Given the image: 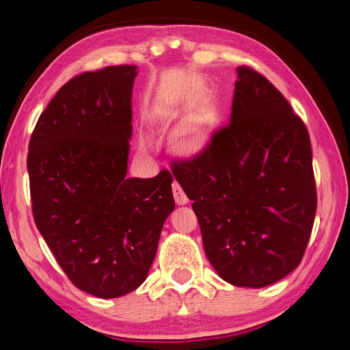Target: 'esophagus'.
Wrapping results in <instances>:
<instances>
[{
	"label": "esophagus",
	"instance_id": "1",
	"mask_svg": "<svg viewBox=\"0 0 350 350\" xmlns=\"http://www.w3.org/2000/svg\"><path fill=\"white\" fill-rule=\"evenodd\" d=\"M173 194H174V200H176L177 205H185V204H188L187 194L183 193L182 187H180L177 182L173 183Z\"/></svg>",
	"mask_w": 350,
	"mask_h": 350
}]
</instances>
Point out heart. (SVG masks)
Here are the masks:
<instances>
[{
  "label": "heart",
  "mask_w": 350,
  "mask_h": 350,
  "mask_svg": "<svg viewBox=\"0 0 350 350\" xmlns=\"http://www.w3.org/2000/svg\"><path fill=\"white\" fill-rule=\"evenodd\" d=\"M177 144H179L182 148H191L198 144V135L194 133H183L179 139H177ZM139 146L142 148L144 151L151 150V140L145 137V135H140L139 137Z\"/></svg>",
  "instance_id": "1"
}]
</instances>
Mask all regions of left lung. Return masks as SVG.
<instances>
[{
    "label": "left lung",
    "instance_id": "left-lung-1",
    "mask_svg": "<svg viewBox=\"0 0 350 350\" xmlns=\"http://www.w3.org/2000/svg\"><path fill=\"white\" fill-rule=\"evenodd\" d=\"M230 123L196 157L173 165L224 281L260 288L298 267L317 213L309 133L282 94L236 68Z\"/></svg>",
    "mask_w": 350,
    "mask_h": 350
}]
</instances>
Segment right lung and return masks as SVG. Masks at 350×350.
<instances>
[{
    "instance_id": "obj_1",
    "label": "right lung",
    "mask_w": 350,
    "mask_h": 350,
    "mask_svg": "<svg viewBox=\"0 0 350 350\" xmlns=\"http://www.w3.org/2000/svg\"><path fill=\"white\" fill-rule=\"evenodd\" d=\"M137 66L74 77L29 144L33 219L75 287L109 299L137 288L174 210L173 176L128 177Z\"/></svg>"
}]
</instances>
